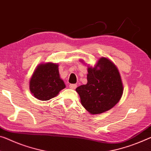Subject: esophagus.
Listing matches in <instances>:
<instances>
[{"label":"esophagus","instance_id":"obj_1","mask_svg":"<svg viewBox=\"0 0 151 151\" xmlns=\"http://www.w3.org/2000/svg\"><path fill=\"white\" fill-rule=\"evenodd\" d=\"M69 88H71V89H75L76 88V84H70L69 85Z\"/></svg>","mask_w":151,"mask_h":151}]
</instances>
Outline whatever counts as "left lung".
I'll list each match as a JSON object with an SVG mask.
<instances>
[{"label":"left lung","instance_id":"obj_1","mask_svg":"<svg viewBox=\"0 0 151 151\" xmlns=\"http://www.w3.org/2000/svg\"><path fill=\"white\" fill-rule=\"evenodd\" d=\"M87 71V83L76 88L82 106L93 115L111 109L120 100L124 91L117 66L109 58L101 57L94 67L88 66Z\"/></svg>","mask_w":151,"mask_h":151}]
</instances>
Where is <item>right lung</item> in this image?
I'll return each instance as SVG.
<instances>
[{
	"label": "right lung",
	"instance_id": "add662e5",
	"mask_svg": "<svg viewBox=\"0 0 151 151\" xmlns=\"http://www.w3.org/2000/svg\"><path fill=\"white\" fill-rule=\"evenodd\" d=\"M65 87L60 76L58 64L50 62L40 64L29 81L31 93L41 101H47L55 97Z\"/></svg>",
	"mask_w": 151,
	"mask_h": 151
}]
</instances>
